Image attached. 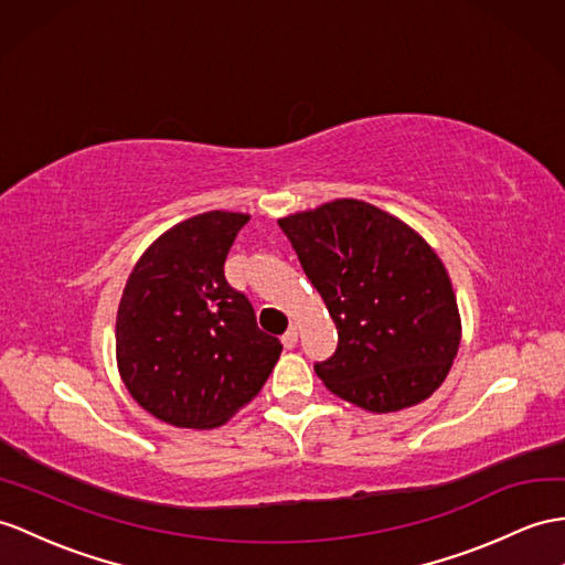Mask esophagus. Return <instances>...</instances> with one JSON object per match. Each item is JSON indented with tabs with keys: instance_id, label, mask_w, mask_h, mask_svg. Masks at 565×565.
I'll list each match as a JSON object with an SVG mask.
<instances>
[{
	"instance_id": "esophagus-1",
	"label": "esophagus",
	"mask_w": 565,
	"mask_h": 565,
	"mask_svg": "<svg viewBox=\"0 0 565 565\" xmlns=\"http://www.w3.org/2000/svg\"><path fill=\"white\" fill-rule=\"evenodd\" d=\"M297 340H299V330H297V326H290V330H287V333L282 335V345L287 350H292L297 345Z\"/></svg>"
}]
</instances>
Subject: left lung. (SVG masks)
<instances>
[{
	"label": "left lung",
	"instance_id": "8db88e82",
	"mask_svg": "<svg viewBox=\"0 0 565 565\" xmlns=\"http://www.w3.org/2000/svg\"><path fill=\"white\" fill-rule=\"evenodd\" d=\"M278 225L338 328L335 354L313 366L326 388L376 415L426 401L446 381L462 338L438 254L401 217L356 199Z\"/></svg>",
	"mask_w": 565,
	"mask_h": 565
}]
</instances>
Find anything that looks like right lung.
<instances>
[{
  "label": "right lung",
  "mask_w": 565,
  "mask_h": 565,
  "mask_svg": "<svg viewBox=\"0 0 565 565\" xmlns=\"http://www.w3.org/2000/svg\"><path fill=\"white\" fill-rule=\"evenodd\" d=\"M252 215L209 211L170 227L136 260L119 299L115 348L129 395L179 429H215L249 405L282 345L225 280Z\"/></svg>",
  "instance_id": "1"
}]
</instances>
